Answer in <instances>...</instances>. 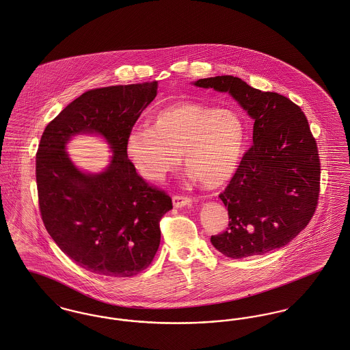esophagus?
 <instances>
[{
    "label": "esophagus",
    "mask_w": 350,
    "mask_h": 350,
    "mask_svg": "<svg viewBox=\"0 0 350 350\" xmlns=\"http://www.w3.org/2000/svg\"><path fill=\"white\" fill-rule=\"evenodd\" d=\"M172 203H174V207L176 208H180V207H185V206H189L192 203V199L189 196H182V195H175L172 198Z\"/></svg>",
    "instance_id": "obj_1"
}]
</instances>
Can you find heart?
<instances>
[{
    "mask_svg": "<svg viewBox=\"0 0 350 350\" xmlns=\"http://www.w3.org/2000/svg\"><path fill=\"white\" fill-rule=\"evenodd\" d=\"M246 127L232 109L180 101L159 111L151 127L131 128L126 154L142 176L161 180L185 167L206 187H219L234 178L245 155Z\"/></svg>",
    "mask_w": 350,
    "mask_h": 350,
    "instance_id": "heart-1",
    "label": "heart"
}]
</instances>
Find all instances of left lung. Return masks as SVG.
<instances>
[{
	"instance_id": "1",
	"label": "left lung",
	"mask_w": 350,
	"mask_h": 350,
	"mask_svg": "<svg viewBox=\"0 0 350 350\" xmlns=\"http://www.w3.org/2000/svg\"><path fill=\"white\" fill-rule=\"evenodd\" d=\"M193 85L227 92L254 120V144L219 195L230 221L211 237L213 246L232 259L284 247L310 222L319 195L317 143L305 113L285 96L239 77L199 79Z\"/></svg>"
}]
</instances>
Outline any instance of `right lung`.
Instances as JSON below:
<instances>
[{
	"mask_svg": "<svg viewBox=\"0 0 350 350\" xmlns=\"http://www.w3.org/2000/svg\"><path fill=\"white\" fill-rule=\"evenodd\" d=\"M158 81L91 90L46 126L36 157L41 218L62 252L85 270L132 277L159 249L161 217L172 208L164 191L148 186L126 154V136L157 97ZM98 134L113 155L100 173L81 172L66 144Z\"/></svg>",
	"mask_w": 350,
	"mask_h": 350,
	"instance_id": "obj_1",
	"label": "right lung"
}]
</instances>
